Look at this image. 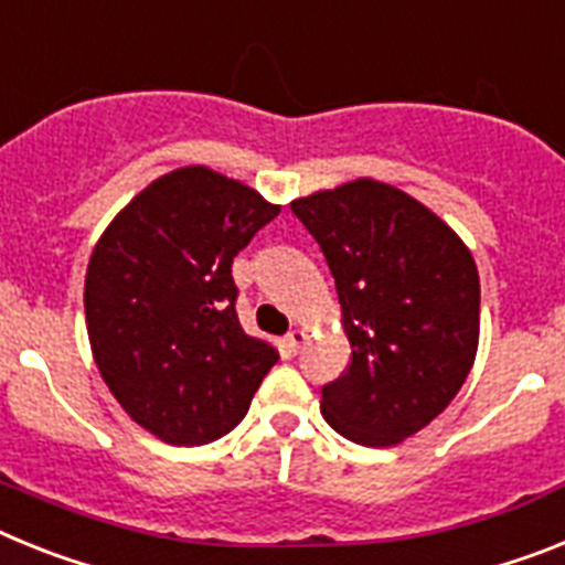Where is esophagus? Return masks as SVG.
I'll list each match as a JSON object with an SVG mask.
<instances>
[{
    "label": "esophagus",
    "instance_id": "obj_1",
    "mask_svg": "<svg viewBox=\"0 0 565 565\" xmlns=\"http://www.w3.org/2000/svg\"><path fill=\"white\" fill-rule=\"evenodd\" d=\"M303 341H307V330L296 327V330L287 332V338H284V347H287V350L292 352V355H296V352L303 347Z\"/></svg>",
    "mask_w": 565,
    "mask_h": 565
}]
</instances>
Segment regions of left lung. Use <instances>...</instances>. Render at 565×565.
Instances as JSON below:
<instances>
[{"instance_id": "1", "label": "left lung", "mask_w": 565, "mask_h": 565, "mask_svg": "<svg viewBox=\"0 0 565 565\" xmlns=\"http://www.w3.org/2000/svg\"><path fill=\"white\" fill-rule=\"evenodd\" d=\"M335 278L352 361L321 390L323 420L352 444L395 446L438 418L478 355V267L458 233L375 179L296 199Z\"/></svg>"}]
</instances>
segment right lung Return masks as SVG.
Instances as JSON below:
<instances>
[{
    "mask_svg": "<svg viewBox=\"0 0 565 565\" xmlns=\"http://www.w3.org/2000/svg\"><path fill=\"white\" fill-rule=\"evenodd\" d=\"M281 213L204 164L170 170L116 213L87 262L93 361L121 409L173 446L218 440L278 361L242 330L233 258Z\"/></svg>",
    "mask_w": 565,
    "mask_h": 565,
    "instance_id": "obj_1",
    "label": "right lung"
}]
</instances>
